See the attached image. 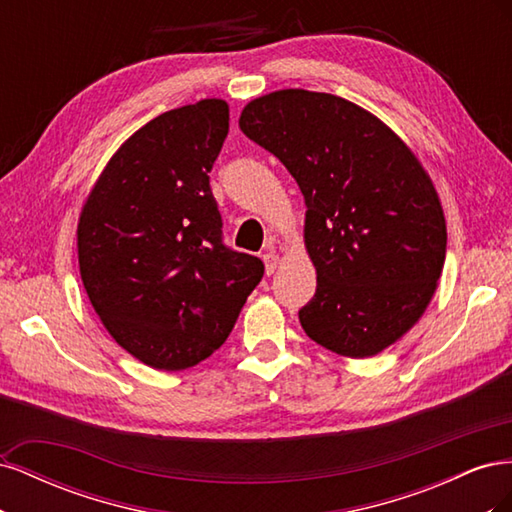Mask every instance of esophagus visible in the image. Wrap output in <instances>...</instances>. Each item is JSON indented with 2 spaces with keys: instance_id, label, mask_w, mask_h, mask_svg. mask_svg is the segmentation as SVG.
Masks as SVG:
<instances>
[{
  "instance_id": "34e87169",
  "label": "esophagus",
  "mask_w": 512,
  "mask_h": 512,
  "mask_svg": "<svg viewBox=\"0 0 512 512\" xmlns=\"http://www.w3.org/2000/svg\"><path fill=\"white\" fill-rule=\"evenodd\" d=\"M262 260H265L267 275H273L277 271V265H280V256H277L275 252H267L265 256H262Z\"/></svg>"
}]
</instances>
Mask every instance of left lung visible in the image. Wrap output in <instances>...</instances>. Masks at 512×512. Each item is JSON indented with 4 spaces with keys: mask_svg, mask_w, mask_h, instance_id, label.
<instances>
[{
    "mask_svg": "<svg viewBox=\"0 0 512 512\" xmlns=\"http://www.w3.org/2000/svg\"><path fill=\"white\" fill-rule=\"evenodd\" d=\"M239 128L305 198L316 267L299 312L307 337L350 359L395 344L425 314L446 256L440 196L414 151L359 104L307 89L247 102Z\"/></svg>",
    "mask_w": 512,
    "mask_h": 512,
    "instance_id": "obj_1",
    "label": "left lung"
}]
</instances>
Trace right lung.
I'll return each instance as SVG.
<instances>
[{
  "instance_id": "add662e5",
  "label": "right lung",
  "mask_w": 512,
  "mask_h": 512,
  "mask_svg": "<svg viewBox=\"0 0 512 512\" xmlns=\"http://www.w3.org/2000/svg\"><path fill=\"white\" fill-rule=\"evenodd\" d=\"M226 134L220 98L158 115L113 153L79 215L87 297L115 342L153 369L211 356L265 273L222 243L209 173Z\"/></svg>"
}]
</instances>
